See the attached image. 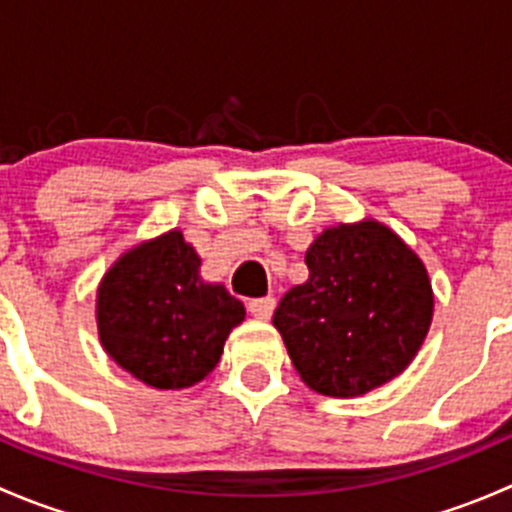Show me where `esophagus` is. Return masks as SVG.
I'll return each instance as SVG.
<instances>
[{"label":"esophagus","mask_w":512,"mask_h":512,"mask_svg":"<svg viewBox=\"0 0 512 512\" xmlns=\"http://www.w3.org/2000/svg\"><path fill=\"white\" fill-rule=\"evenodd\" d=\"M247 309H250V314L255 319H260V322H267V319L272 317V312H275V299H272V297L252 299V302L247 304Z\"/></svg>","instance_id":"1"}]
</instances>
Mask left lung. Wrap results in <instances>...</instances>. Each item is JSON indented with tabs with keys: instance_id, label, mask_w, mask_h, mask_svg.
<instances>
[{
	"instance_id": "left-lung-1",
	"label": "left lung",
	"mask_w": 512,
	"mask_h": 512,
	"mask_svg": "<svg viewBox=\"0 0 512 512\" xmlns=\"http://www.w3.org/2000/svg\"><path fill=\"white\" fill-rule=\"evenodd\" d=\"M309 280L275 309L299 379L337 399L389 384L416 359L433 319L421 257L374 218L339 223L314 237Z\"/></svg>"
}]
</instances>
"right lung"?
<instances>
[{"label":"right lung","mask_w":512,"mask_h":512,"mask_svg":"<svg viewBox=\"0 0 512 512\" xmlns=\"http://www.w3.org/2000/svg\"><path fill=\"white\" fill-rule=\"evenodd\" d=\"M242 319L240 299L200 277V255L178 227L123 252L96 289L103 352L160 391L203 381Z\"/></svg>","instance_id":"1"}]
</instances>
